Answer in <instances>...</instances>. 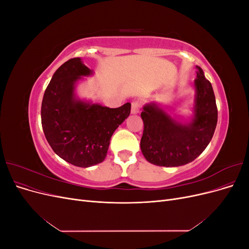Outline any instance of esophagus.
I'll use <instances>...</instances> for the list:
<instances>
[{"instance_id": "esophagus-1", "label": "esophagus", "mask_w": 249, "mask_h": 249, "mask_svg": "<svg viewBox=\"0 0 249 249\" xmlns=\"http://www.w3.org/2000/svg\"><path fill=\"white\" fill-rule=\"evenodd\" d=\"M140 110V103L138 101H135L132 103V106H131V113L132 114H137L139 113Z\"/></svg>"}]
</instances>
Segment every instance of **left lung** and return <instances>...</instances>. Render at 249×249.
<instances>
[{"instance_id": "1", "label": "left lung", "mask_w": 249, "mask_h": 249, "mask_svg": "<svg viewBox=\"0 0 249 249\" xmlns=\"http://www.w3.org/2000/svg\"><path fill=\"white\" fill-rule=\"evenodd\" d=\"M194 88V115L190 123L178 122L156 103L143 107L144 129L140 147L149 163L165 167L182 166L196 159L212 139L218 111L213 87L199 66H196Z\"/></svg>"}]
</instances>
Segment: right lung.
Listing matches in <instances>:
<instances>
[{"mask_svg":"<svg viewBox=\"0 0 249 249\" xmlns=\"http://www.w3.org/2000/svg\"><path fill=\"white\" fill-rule=\"evenodd\" d=\"M92 73L81 58L70 59L53 74L41 104V124L49 144L60 158L78 167L105 160L113 133L131 112L130 103L108 108L79 100L76 83Z\"/></svg>","mask_w":249,"mask_h":249,"instance_id":"obj_1","label":"right lung"}]
</instances>
